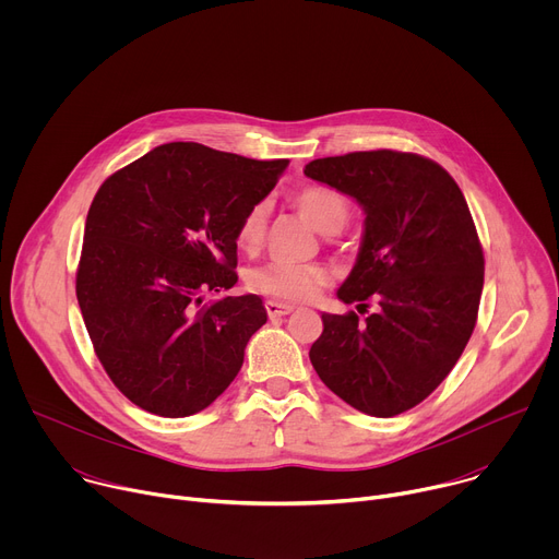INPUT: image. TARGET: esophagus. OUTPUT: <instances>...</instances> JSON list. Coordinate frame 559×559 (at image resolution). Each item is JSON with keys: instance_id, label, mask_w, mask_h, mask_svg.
<instances>
[{"instance_id": "esophagus-1", "label": "esophagus", "mask_w": 559, "mask_h": 559, "mask_svg": "<svg viewBox=\"0 0 559 559\" xmlns=\"http://www.w3.org/2000/svg\"><path fill=\"white\" fill-rule=\"evenodd\" d=\"M265 309H267V316H270V318H281V316L292 313V311H294V305L278 302V300H267V302H265Z\"/></svg>"}]
</instances>
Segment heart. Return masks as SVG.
<instances>
[{
	"mask_svg": "<svg viewBox=\"0 0 559 559\" xmlns=\"http://www.w3.org/2000/svg\"><path fill=\"white\" fill-rule=\"evenodd\" d=\"M292 203L309 221L313 229L325 236L338 234L349 221V201L345 194L330 186H302L294 192ZM267 207L263 203L252 205L236 229V243L241 250H254L261 246L265 234ZM330 274L321 265H289V263H265L248 274V285L276 300L302 302L316 296V292L328 283Z\"/></svg>",
	"mask_w": 559,
	"mask_h": 559,
	"instance_id": "b5f03b06",
	"label": "heart"
}]
</instances>
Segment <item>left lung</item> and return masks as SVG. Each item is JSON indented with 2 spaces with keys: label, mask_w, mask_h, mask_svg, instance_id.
<instances>
[{
  "label": "left lung",
  "mask_w": 559,
  "mask_h": 559,
  "mask_svg": "<svg viewBox=\"0 0 559 559\" xmlns=\"http://www.w3.org/2000/svg\"><path fill=\"white\" fill-rule=\"evenodd\" d=\"M305 177L352 197L362 241L338 298L365 309L323 313L309 349L321 380L354 409L391 418L449 376L480 307L485 257L457 183L425 156L393 150L316 158Z\"/></svg>",
  "instance_id": "1"
}]
</instances>
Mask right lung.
I'll list each match as a JSON object with an SVG mask.
<instances>
[{
    "mask_svg": "<svg viewBox=\"0 0 559 559\" xmlns=\"http://www.w3.org/2000/svg\"><path fill=\"white\" fill-rule=\"evenodd\" d=\"M287 158L257 162L201 143H164L104 181L86 218L76 300L95 352L136 407L186 418L241 371L267 321L236 285V229Z\"/></svg>",
    "mask_w": 559,
    "mask_h": 559,
    "instance_id": "obj_1",
    "label": "right lung"
}]
</instances>
